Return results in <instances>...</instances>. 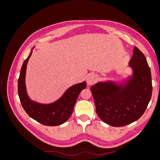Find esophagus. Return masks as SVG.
Here are the masks:
<instances>
[{
  "instance_id": "esophagus-1",
  "label": "esophagus",
  "mask_w": 160,
  "mask_h": 160,
  "mask_svg": "<svg viewBox=\"0 0 160 160\" xmlns=\"http://www.w3.org/2000/svg\"><path fill=\"white\" fill-rule=\"evenodd\" d=\"M97 79H98V77L94 74H90L87 77V83L89 85L94 84Z\"/></svg>"
}]
</instances>
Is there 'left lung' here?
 I'll return each instance as SVG.
<instances>
[{
	"mask_svg": "<svg viewBox=\"0 0 160 160\" xmlns=\"http://www.w3.org/2000/svg\"><path fill=\"white\" fill-rule=\"evenodd\" d=\"M128 67L132 74L122 81H99L91 88L97 114L111 126H124L137 121L151 99V71L143 52L136 47Z\"/></svg>",
	"mask_w": 160,
	"mask_h": 160,
	"instance_id": "1",
	"label": "left lung"
}]
</instances>
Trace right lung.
Returning <instances> with one entry per match:
<instances>
[{"label": "right lung", "instance_id": "obj_1", "mask_svg": "<svg viewBox=\"0 0 160 160\" xmlns=\"http://www.w3.org/2000/svg\"><path fill=\"white\" fill-rule=\"evenodd\" d=\"M34 48V47H33ZM29 55L23 62L18 80V94L21 105L26 113L32 119L48 126H57L66 122L73 111L76 101L81 91L85 89V81L71 86L60 98L50 103H41L32 100L28 95L25 83L27 65Z\"/></svg>", "mask_w": 160, "mask_h": 160}]
</instances>
